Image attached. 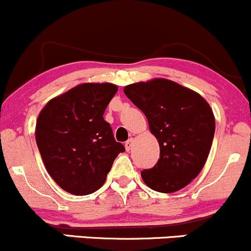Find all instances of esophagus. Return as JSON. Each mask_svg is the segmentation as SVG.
<instances>
[{"label": "esophagus", "instance_id": "34e87169", "mask_svg": "<svg viewBox=\"0 0 251 251\" xmlns=\"http://www.w3.org/2000/svg\"><path fill=\"white\" fill-rule=\"evenodd\" d=\"M133 144H134V139H133V137H130V139H129L128 141L126 142V145H125L126 150V151H130L131 147H133Z\"/></svg>", "mask_w": 251, "mask_h": 251}]
</instances>
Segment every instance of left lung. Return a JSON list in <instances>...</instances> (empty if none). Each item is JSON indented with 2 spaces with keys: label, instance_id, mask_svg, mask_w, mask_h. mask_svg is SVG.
Listing matches in <instances>:
<instances>
[{
  "label": "left lung",
  "instance_id": "left-lung-1",
  "mask_svg": "<svg viewBox=\"0 0 251 251\" xmlns=\"http://www.w3.org/2000/svg\"><path fill=\"white\" fill-rule=\"evenodd\" d=\"M123 91L146 115L160 147L154 168L141 171L144 182L165 194L187 187L211 151L215 130L212 107L198 92L163 77L131 83Z\"/></svg>",
  "mask_w": 251,
  "mask_h": 251
}]
</instances>
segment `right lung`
<instances>
[{
	"instance_id": "1",
	"label": "right lung",
	"mask_w": 251,
	"mask_h": 251,
	"mask_svg": "<svg viewBox=\"0 0 251 251\" xmlns=\"http://www.w3.org/2000/svg\"><path fill=\"white\" fill-rule=\"evenodd\" d=\"M118 87L86 82L49 100L36 123V142L51 178L73 195L104 184L115 158L125 152L103 115Z\"/></svg>"
}]
</instances>
